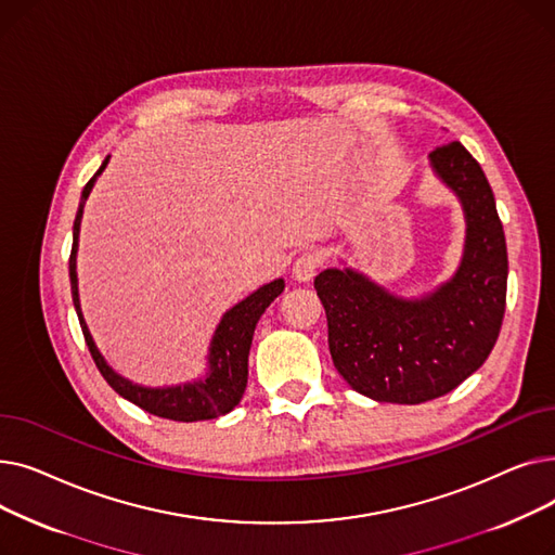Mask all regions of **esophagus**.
Here are the masks:
<instances>
[{"label": "esophagus", "instance_id": "esophagus-1", "mask_svg": "<svg viewBox=\"0 0 555 555\" xmlns=\"http://www.w3.org/2000/svg\"><path fill=\"white\" fill-rule=\"evenodd\" d=\"M319 262H322V256H319L317 251H306V254H301V256L295 260V266H293V279L299 281V283H308V281L317 274Z\"/></svg>", "mask_w": 555, "mask_h": 555}]
</instances>
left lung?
<instances>
[{
  "label": "left lung",
  "mask_w": 555,
  "mask_h": 555,
  "mask_svg": "<svg viewBox=\"0 0 555 555\" xmlns=\"http://www.w3.org/2000/svg\"><path fill=\"white\" fill-rule=\"evenodd\" d=\"M429 166L465 218L452 279L421 299H404L353 268L314 276L333 364L377 402L418 404L456 389L490 356L506 310V238L481 166L459 141L431 151Z\"/></svg>",
  "instance_id": "left-lung-1"
}]
</instances>
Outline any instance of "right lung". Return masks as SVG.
I'll use <instances>...</instances> for the list:
<instances>
[{
    "instance_id": "right-lung-1",
    "label": "right lung",
    "mask_w": 555,
    "mask_h": 555,
    "mask_svg": "<svg viewBox=\"0 0 555 555\" xmlns=\"http://www.w3.org/2000/svg\"><path fill=\"white\" fill-rule=\"evenodd\" d=\"M109 157L101 164V168L94 172V178L85 184L78 214L74 220V243H72V256H69V281H72V299L78 314V322L87 341V348L101 371V375L107 380V385L119 393L121 398L130 400L132 404L141 406L143 412L155 414L159 418L180 421V423H195V421H209L229 414L236 406L245 393L247 387V360L254 328L258 324L260 314L266 308L283 293L285 281L276 279L272 283H266L258 287L256 293L238 301L233 308H229L220 324L211 337L209 356H207V373L195 377L184 385H170V387H143L137 385L121 373H116L107 360L101 356L99 346L85 324V317L80 310L78 299V274H76V254H78V233H80V220L85 199L90 197L92 186L99 175L105 170Z\"/></svg>"
}]
</instances>
